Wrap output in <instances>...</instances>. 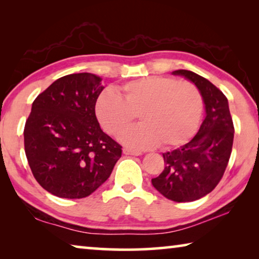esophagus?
Listing matches in <instances>:
<instances>
[{"label": "esophagus", "mask_w": 259, "mask_h": 259, "mask_svg": "<svg viewBox=\"0 0 259 259\" xmlns=\"http://www.w3.org/2000/svg\"><path fill=\"white\" fill-rule=\"evenodd\" d=\"M123 153H124L125 155H134V156L142 155V152H139V151H133V150H129V148H123Z\"/></svg>", "instance_id": "34e87169"}]
</instances>
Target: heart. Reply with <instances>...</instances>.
<instances>
[{"label": "heart", "mask_w": 259, "mask_h": 259, "mask_svg": "<svg viewBox=\"0 0 259 259\" xmlns=\"http://www.w3.org/2000/svg\"><path fill=\"white\" fill-rule=\"evenodd\" d=\"M201 114L202 97L195 85L162 76L128 82L116 94L105 90L96 103V115L109 135H119L138 115L142 124L119 137L134 150L182 145L195 134Z\"/></svg>", "instance_id": "1"}]
</instances>
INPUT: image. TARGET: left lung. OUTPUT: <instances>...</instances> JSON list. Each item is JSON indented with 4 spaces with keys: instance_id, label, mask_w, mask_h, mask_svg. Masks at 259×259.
Here are the masks:
<instances>
[{
    "instance_id": "1",
    "label": "left lung",
    "mask_w": 259,
    "mask_h": 259,
    "mask_svg": "<svg viewBox=\"0 0 259 259\" xmlns=\"http://www.w3.org/2000/svg\"><path fill=\"white\" fill-rule=\"evenodd\" d=\"M172 75L185 77L198 88L205 117L192 140L163 153L164 170L152 179V185L175 202H192L209 194L222 179L233 146L234 126L227 98L211 82L186 69Z\"/></svg>"
}]
</instances>
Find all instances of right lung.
Segmentation results:
<instances>
[{"label": "right lung", "mask_w": 259, "mask_h": 259, "mask_svg": "<svg viewBox=\"0 0 259 259\" xmlns=\"http://www.w3.org/2000/svg\"><path fill=\"white\" fill-rule=\"evenodd\" d=\"M91 73L56 80L32 104L25 153L37 183L64 199L90 195L111 176L121 146L100 129L96 102L104 90Z\"/></svg>", "instance_id": "right-lung-1"}]
</instances>
